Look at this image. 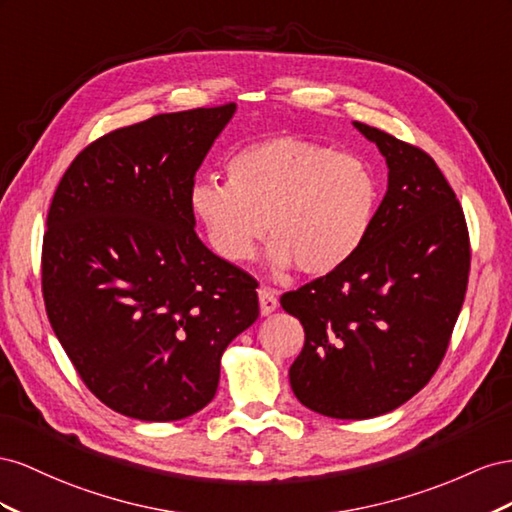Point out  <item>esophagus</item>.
Masks as SVG:
<instances>
[{"instance_id":"obj_1","label":"esophagus","mask_w":512,"mask_h":512,"mask_svg":"<svg viewBox=\"0 0 512 512\" xmlns=\"http://www.w3.org/2000/svg\"><path fill=\"white\" fill-rule=\"evenodd\" d=\"M279 306V291L272 287H259V309L261 315H270Z\"/></svg>"}]
</instances>
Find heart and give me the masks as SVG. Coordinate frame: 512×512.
<instances>
[{
  "instance_id": "1",
  "label": "heart",
  "mask_w": 512,
  "mask_h": 512,
  "mask_svg": "<svg viewBox=\"0 0 512 512\" xmlns=\"http://www.w3.org/2000/svg\"><path fill=\"white\" fill-rule=\"evenodd\" d=\"M375 203V175L362 158L289 135L233 154L227 182L199 180L191 188V208L223 259H251L268 231L270 266L296 264L311 276L341 268L358 251Z\"/></svg>"
}]
</instances>
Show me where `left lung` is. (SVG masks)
Instances as JSON below:
<instances>
[{"label": "left lung", "mask_w": 512, "mask_h": 512, "mask_svg": "<svg viewBox=\"0 0 512 512\" xmlns=\"http://www.w3.org/2000/svg\"><path fill=\"white\" fill-rule=\"evenodd\" d=\"M388 165V191L362 246L337 270L281 296L304 326L289 369L302 405L364 420L410 401L440 367L470 274L461 203L416 145L354 122Z\"/></svg>", "instance_id": "left-lung-1"}]
</instances>
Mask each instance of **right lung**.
<instances>
[{
    "label": "right lung",
    "mask_w": 512,
    "mask_h": 512,
    "mask_svg": "<svg viewBox=\"0 0 512 512\" xmlns=\"http://www.w3.org/2000/svg\"><path fill=\"white\" fill-rule=\"evenodd\" d=\"M236 105L118 128L72 160L42 240V296L83 384L169 422L216 394L225 347L259 317L251 274L195 233L191 188Z\"/></svg>",
    "instance_id": "add662e5"
}]
</instances>
